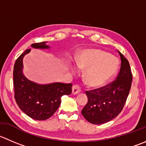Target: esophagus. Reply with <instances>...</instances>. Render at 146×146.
<instances>
[{
    "instance_id": "obj_1",
    "label": "esophagus",
    "mask_w": 146,
    "mask_h": 146,
    "mask_svg": "<svg viewBox=\"0 0 146 146\" xmlns=\"http://www.w3.org/2000/svg\"><path fill=\"white\" fill-rule=\"evenodd\" d=\"M81 90H80V87L78 85H75L73 86V88H72V93L73 95L78 94L79 93H80Z\"/></svg>"
}]
</instances>
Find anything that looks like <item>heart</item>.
<instances>
[{
	"label": "heart",
	"instance_id": "b5f03b06",
	"mask_svg": "<svg viewBox=\"0 0 146 146\" xmlns=\"http://www.w3.org/2000/svg\"><path fill=\"white\" fill-rule=\"evenodd\" d=\"M79 68L85 70L84 80L90 88L101 87L118 71L119 60L110 53L99 49H87L77 57Z\"/></svg>",
	"mask_w": 146,
	"mask_h": 146
}]
</instances>
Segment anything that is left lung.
Listing matches in <instances>:
<instances>
[{
    "instance_id": "obj_1",
    "label": "left lung",
    "mask_w": 146,
    "mask_h": 146,
    "mask_svg": "<svg viewBox=\"0 0 146 146\" xmlns=\"http://www.w3.org/2000/svg\"><path fill=\"white\" fill-rule=\"evenodd\" d=\"M121 56V69L116 80L100 88L86 91L88 103L82 115L89 123L96 125L112 121L121 112L131 87L133 76L128 60Z\"/></svg>"
}]
</instances>
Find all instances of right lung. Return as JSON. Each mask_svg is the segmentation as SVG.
Segmentation results:
<instances>
[{"label":"right lung","mask_w":146,"mask_h":146,"mask_svg":"<svg viewBox=\"0 0 146 146\" xmlns=\"http://www.w3.org/2000/svg\"><path fill=\"white\" fill-rule=\"evenodd\" d=\"M47 42L33 43L34 48L48 49ZM31 49L21 55L15 61L13 68V86L15 99L21 111L31 118L43 121L50 118L58 110L61 103V97L70 95L71 83H53L38 84L28 80L23 73V59Z\"/></svg>","instance_id":"right-lung-1"}]
</instances>
